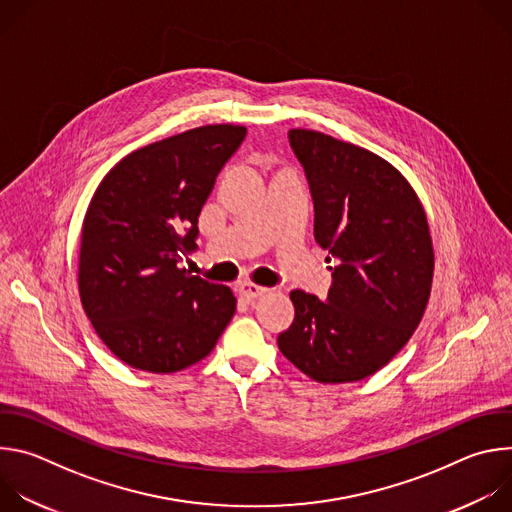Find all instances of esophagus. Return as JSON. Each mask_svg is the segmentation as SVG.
<instances>
[{"instance_id":"1","label":"esophagus","mask_w":512,"mask_h":512,"mask_svg":"<svg viewBox=\"0 0 512 512\" xmlns=\"http://www.w3.org/2000/svg\"><path fill=\"white\" fill-rule=\"evenodd\" d=\"M267 291H269L267 287L253 285V283H243V285L239 287V296H241L245 302H253V300H257V298L265 296Z\"/></svg>"}]
</instances>
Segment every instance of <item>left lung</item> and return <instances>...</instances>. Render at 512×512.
Masks as SVG:
<instances>
[{
  "mask_svg": "<svg viewBox=\"0 0 512 512\" xmlns=\"http://www.w3.org/2000/svg\"><path fill=\"white\" fill-rule=\"evenodd\" d=\"M314 198V237L334 259L328 300L294 289L281 354L324 385L362 381L409 342L433 281L427 216L381 156L314 129H289ZM326 257V261H332Z\"/></svg>",
  "mask_w": 512,
  "mask_h": 512,
  "instance_id": "left-lung-1",
  "label": "left lung"
}]
</instances>
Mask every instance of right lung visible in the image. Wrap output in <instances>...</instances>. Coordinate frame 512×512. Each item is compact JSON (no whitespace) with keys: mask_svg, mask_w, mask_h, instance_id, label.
<instances>
[{"mask_svg":"<svg viewBox=\"0 0 512 512\" xmlns=\"http://www.w3.org/2000/svg\"><path fill=\"white\" fill-rule=\"evenodd\" d=\"M247 127L216 123L145 145L97 186L81 231L79 294L125 364L176 373L208 356L237 310L231 287L178 267L198 214Z\"/></svg>","mask_w":512,"mask_h":512,"instance_id":"1","label":"right lung"}]
</instances>
